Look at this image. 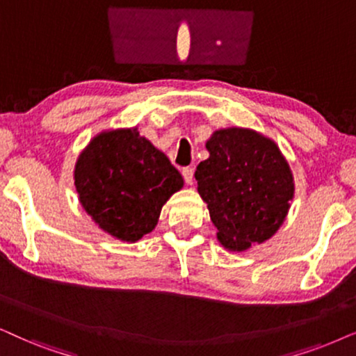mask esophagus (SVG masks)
I'll return each instance as SVG.
<instances>
[{
  "label": "esophagus",
  "instance_id": "34e87169",
  "mask_svg": "<svg viewBox=\"0 0 356 356\" xmlns=\"http://www.w3.org/2000/svg\"><path fill=\"white\" fill-rule=\"evenodd\" d=\"M182 175H184V181H186L187 186H192V184H193V169L192 168L182 169Z\"/></svg>",
  "mask_w": 356,
  "mask_h": 356
}]
</instances>
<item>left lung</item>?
<instances>
[{"instance_id": "8db88e82", "label": "left lung", "mask_w": 356, "mask_h": 356, "mask_svg": "<svg viewBox=\"0 0 356 356\" xmlns=\"http://www.w3.org/2000/svg\"><path fill=\"white\" fill-rule=\"evenodd\" d=\"M209 157L197 165L202 200L228 251L268 241L284 223L294 177L276 143L250 128H223L205 143Z\"/></svg>"}]
</instances>
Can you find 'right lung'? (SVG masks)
Segmentation results:
<instances>
[{
  "instance_id": "obj_1",
  "label": "right lung",
  "mask_w": 356,
  "mask_h": 356,
  "mask_svg": "<svg viewBox=\"0 0 356 356\" xmlns=\"http://www.w3.org/2000/svg\"><path fill=\"white\" fill-rule=\"evenodd\" d=\"M74 179L80 204L93 222L128 243L154 230L163 205L184 187L168 156L138 128L97 134L80 152Z\"/></svg>"
}]
</instances>
